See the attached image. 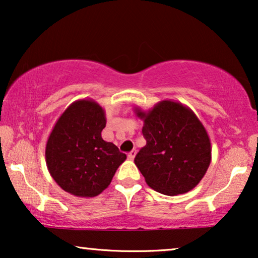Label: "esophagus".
<instances>
[{"label": "esophagus", "mask_w": 258, "mask_h": 258, "mask_svg": "<svg viewBox=\"0 0 258 258\" xmlns=\"http://www.w3.org/2000/svg\"><path fill=\"white\" fill-rule=\"evenodd\" d=\"M135 155H136V149H133V150L130 151V153L128 154V158H129V160H134V157H135Z\"/></svg>", "instance_id": "esophagus-1"}]
</instances>
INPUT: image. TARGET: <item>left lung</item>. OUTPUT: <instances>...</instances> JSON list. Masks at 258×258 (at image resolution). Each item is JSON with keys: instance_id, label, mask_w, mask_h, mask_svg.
Returning a JSON list of instances; mask_svg holds the SVG:
<instances>
[{"instance_id": "left-lung-1", "label": "left lung", "mask_w": 258, "mask_h": 258, "mask_svg": "<svg viewBox=\"0 0 258 258\" xmlns=\"http://www.w3.org/2000/svg\"><path fill=\"white\" fill-rule=\"evenodd\" d=\"M143 119L147 144L135 164L151 189L168 196L188 192L209 168L211 144L207 130L188 107L162 101L149 111L135 109Z\"/></svg>"}]
</instances>
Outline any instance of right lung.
Returning a JSON list of instances; mask_svg holds the SVG:
<instances>
[{
	"label": "right lung",
	"mask_w": 258,
	"mask_h": 258,
	"mask_svg": "<svg viewBox=\"0 0 258 258\" xmlns=\"http://www.w3.org/2000/svg\"><path fill=\"white\" fill-rule=\"evenodd\" d=\"M105 123L103 108L93 100L74 102L59 116L45 147V162L64 191L80 197L100 195L125 161V154L102 139Z\"/></svg>",
	"instance_id": "right-lung-1"
}]
</instances>
